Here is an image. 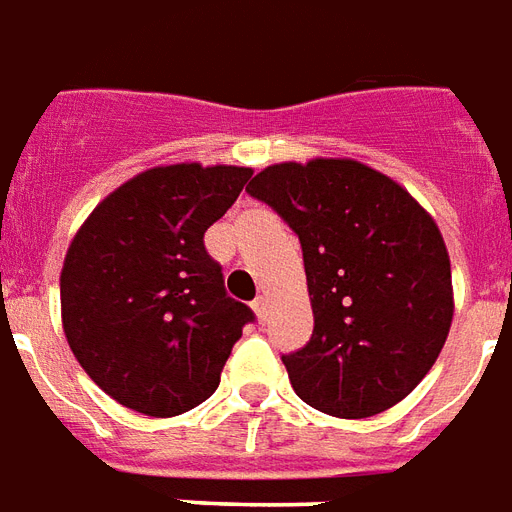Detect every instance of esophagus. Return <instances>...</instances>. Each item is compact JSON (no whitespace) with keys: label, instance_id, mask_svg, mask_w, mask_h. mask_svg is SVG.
<instances>
[{"label":"esophagus","instance_id":"esophagus-1","mask_svg":"<svg viewBox=\"0 0 512 512\" xmlns=\"http://www.w3.org/2000/svg\"><path fill=\"white\" fill-rule=\"evenodd\" d=\"M252 309H255L257 320H260V323H266V320H268V301H266V298H263V295H260V298H255V304H252Z\"/></svg>","mask_w":512,"mask_h":512}]
</instances>
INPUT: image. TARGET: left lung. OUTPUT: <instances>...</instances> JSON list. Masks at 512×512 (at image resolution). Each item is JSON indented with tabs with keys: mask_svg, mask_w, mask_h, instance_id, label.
<instances>
[{
	"mask_svg": "<svg viewBox=\"0 0 512 512\" xmlns=\"http://www.w3.org/2000/svg\"><path fill=\"white\" fill-rule=\"evenodd\" d=\"M246 192L285 219L304 252L314 331L282 355L295 393L333 418L391 410L429 374L453 320L434 219L355 160L271 165Z\"/></svg>",
	"mask_w": 512,
	"mask_h": 512,
	"instance_id": "obj_1",
	"label": "left lung"
}]
</instances>
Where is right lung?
<instances>
[{
	"label": "right lung",
	"instance_id": "obj_1",
	"mask_svg": "<svg viewBox=\"0 0 512 512\" xmlns=\"http://www.w3.org/2000/svg\"><path fill=\"white\" fill-rule=\"evenodd\" d=\"M249 176L198 162L146 170L102 200L67 249L64 336L124 407L173 418L203 404L244 325L255 323L203 244Z\"/></svg>",
	"mask_w": 512,
	"mask_h": 512
}]
</instances>
